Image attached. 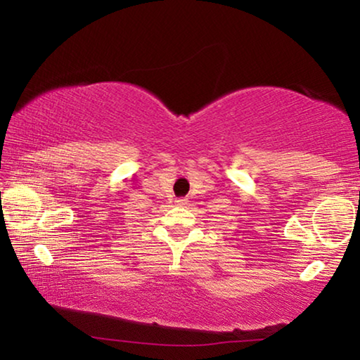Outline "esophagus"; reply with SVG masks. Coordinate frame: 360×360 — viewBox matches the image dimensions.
Instances as JSON below:
<instances>
[{
    "label": "esophagus",
    "instance_id": "34e87169",
    "mask_svg": "<svg viewBox=\"0 0 360 360\" xmlns=\"http://www.w3.org/2000/svg\"><path fill=\"white\" fill-rule=\"evenodd\" d=\"M174 202L178 203V205H186V203H187V198H182V197H181V198H176Z\"/></svg>",
    "mask_w": 360,
    "mask_h": 360
}]
</instances>
